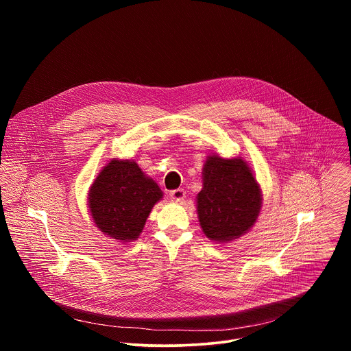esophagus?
<instances>
[{"label":"esophagus","mask_w":351,"mask_h":351,"mask_svg":"<svg viewBox=\"0 0 351 351\" xmlns=\"http://www.w3.org/2000/svg\"><path fill=\"white\" fill-rule=\"evenodd\" d=\"M169 195L175 202H182V199L186 197V191L183 189H175L169 191Z\"/></svg>","instance_id":"obj_1"}]
</instances>
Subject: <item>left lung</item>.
Instances as JSON below:
<instances>
[{
  "instance_id": "8db88e82",
  "label": "left lung",
  "mask_w": 351,
  "mask_h": 351,
  "mask_svg": "<svg viewBox=\"0 0 351 351\" xmlns=\"http://www.w3.org/2000/svg\"><path fill=\"white\" fill-rule=\"evenodd\" d=\"M203 190L197 194V213L206 236L229 241L252 228L261 210V190L241 158L208 157Z\"/></svg>"
}]
</instances>
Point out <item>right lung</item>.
I'll use <instances>...</instances> for the list:
<instances>
[{
	"label": "right lung",
	"instance_id": "obj_1",
	"mask_svg": "<svg viewBox=\"0 0 351 351\" xmlns=\"http://www.w3.org/2000/svg\"><path fill=\"white\" fill-rule=\"evenodd\" d=\"M162 198L158 184L134 161L112 160L94 180L88 206L97 228L112 239L138 237L154 204Z\"/></svg>",
	"mask_w": 351,
	"mask_h": 351
}]
</instances>
